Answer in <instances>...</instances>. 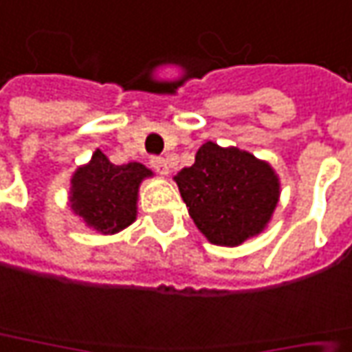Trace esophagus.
Segmentation results:
<instances>
[{
    "label": "esophagus",
    "instance_id": "esophagus-1",
    "mask_svg": "<svg viewBox=\"0 0 352 352\" xmlns=\"http://www.w3.org/2000/svg\"><path fill=\"white\" fill-rule=\"evenodd\" d=\"M150 166L156 169L160 175H167L169 173V164H167L166 157H160V156H152L150 157Z\"/></svg>",
    "mask_w": 352,
    "mask_h": 352
}]
</instances>
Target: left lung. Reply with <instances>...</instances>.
Segmentation results:
<instances>
[{
  "mask_svg": "<svg viewBox=\"0 0 352 352\" xmlns=\"http://www.w3.org/2000/svg\"><path fill=\"white\" fill-rule=\"evenodd\" d=\"M175 181L196 227L221 246L258 235L279 198L277 177L266 162L214 142L200 146L195 164L177 173Z\"/></svg>",
  "mask_w": 352,
  "mask_h": 352,
  "instance_id": "1",
  "label": "left lung"
}]
</instances>
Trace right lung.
Listing matches in <instances>:
<instances>
[{
	"instance_id": "obj_1",
	"label": "right lung",
	"mask_w": 352,
	"mask_h": 352,
	"mask_svg": "<svg viewBox=\"0 0 352 352\" xmlns=\"http://www.w3.org/2000/svg\"><path fill=\"white\" fill-rule=\"evenodd\" d=\"M150 175L142 164L116 166L96 150L92 162L73 175L71 208L96 231L117 233L135 221L138 185Z\"/></svg>"
}]
</instances>
